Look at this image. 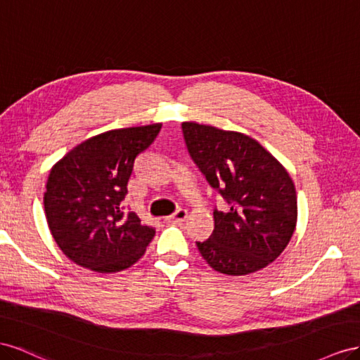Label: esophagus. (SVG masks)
I'll list each match as a JSON object with an SVG mask.
<instances>
[{"instance_id":"obj_1","label":"esophagus","mask_w":360,"mask_h":360,"mask_svg":"<svg viewBox=\"0 0 360 360\" xmlns=\"http://www.w3.org/2000/svg\"><path fill=\"white\" fill-rule=\"evenodd\" d=\"M188 217V211L187 210H178L174 214L169 215V217H166L167 221H184Z\"/></svg>"}]
</instances>
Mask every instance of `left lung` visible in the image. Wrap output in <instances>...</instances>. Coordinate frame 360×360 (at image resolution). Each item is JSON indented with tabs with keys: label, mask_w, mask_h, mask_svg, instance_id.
<instances>
[{
	"label": "left lung",
	"mask_w": 360,
	"mask_h": 360,
	"mask_svg": "<svg viewBox=\"0 0 360 360\" xmlns=\"http://www.w3.org/2000/svg\"><path fill=\"white\" fill-rule=\"evenodd\" d=\"M193 161L229 203L214 210L211 237L196 243L215 271L244 276L271 264L297 224V194L290 173L252 137L196 122L182 123Z\"/></svg>",
	"instance_id": "obj_1"
}]
</instances>
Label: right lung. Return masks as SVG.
I'll return each mask as SVG.
<instances>
[{
	"mask_svg": "<svg viewBox=\"0 0 360 360\" xmlns=\"http://www.w3.org/2000/svg\"><path fill=\"white\" fill-rule=\"evenodd\" d=\"M161 123L120 128L90 137L70 149L49 172L44 207L58 248L70 261L98 273L136 264L155 229L136 212H123L134 161Z\"/></svg>",
	"mask_w": 360,
	"mask_h": 360,
	"instance_id": "1",
	"label": "right lung"
}]
</instances>
